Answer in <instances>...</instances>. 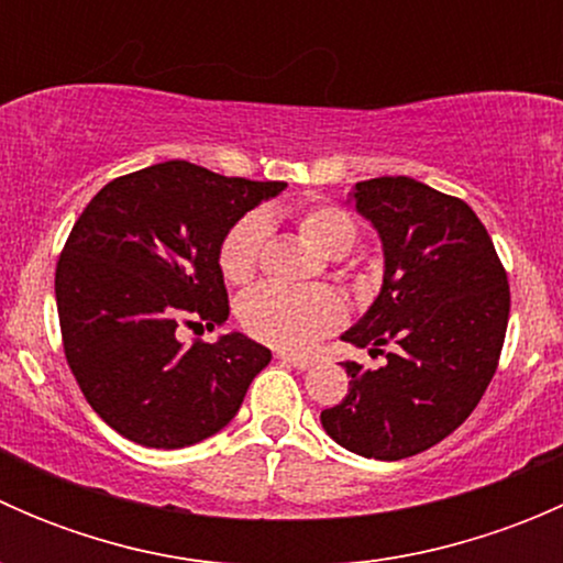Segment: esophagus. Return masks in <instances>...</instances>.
Returning a JSON list of instances; mask_svg holds the SVG:
<instances>
[{"label": "esophagus", "mask_w": 563, "mask_h": 563, "mask_svg": "<svg viewBox=\"0 0 563 563\" xmlns=\"http://www.w3.org/2000/svg\"><path fill=\"white\" fill-rule=\"evenodd\" d=\"M277 360H280L283 365H288V367H297V371H308V367H313V360H308V356L277 354Z\"/></svg>", "instance_id": "34e87169"}]
</instances>
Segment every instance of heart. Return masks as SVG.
I'll use <instances>...</instances> for the list:
<instances>
[{"label": "heart", "mask_w": 563, "mask_h": 563, "mask_svg": "<svg viewBox=\"0 0 563 563\" xmlns=\"http://www.w3.org/2000/svg\"><path fill=\"white\" fill-rule=\"evenodd\" d=\"M299 231L321 255L338 258L354 247L356 225L343 209L310 207L299 218ZM266 240V218L253 212L225 234L220 247V269L231 283L253 275ZM242 327L261 343L283 351H310L321 338L345 321V302L332 288H286L258 286L240 299Z\"/></svg>", "instance_id": "heart-1"}]
</instances>
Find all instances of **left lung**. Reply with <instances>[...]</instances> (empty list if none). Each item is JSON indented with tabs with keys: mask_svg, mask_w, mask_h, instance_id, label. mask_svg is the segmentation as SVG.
Here are the masks:
<instances>
[{
	"mask_svg": "<svg viewBox=\"0 0 563 563\" xmlns=\"http://www.w3.org/2000/svg\"><path fill=\"white\" fill-rule=\"evenodd\" d=\"M349 203L382 240L384 283L340 340L391 351L378 371L343 362L349 395L321 424L354 455L402 460L446 439L485 395L507 334V272L474 209L424 181H356Z\"/></svg>",
	"mask_w": 563,
	"mask_h": 563,
	"instance_id": "8db88e82",
	"label": "left lung"
}]
</instances>
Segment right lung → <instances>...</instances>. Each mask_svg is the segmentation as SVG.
I'll return each instance as SVG.
<instances>
[{"instance_id": "right-lung-1", "label": "right lung", "mask_w": 563, "mask_h": 563, "mask_svg": "<svg viewBox=\"0 0 563 563\" xmlns=\"http://www.w3.org/2000/svg\"><path fill=\"white\" fill-rule=\"evenodd\" d=\"M283 190L168 161L108 181L87 203L56 264V310L67 365L108 428L181 450L236 417L272 351L242 332L185 345L176 329L223 327L225 234Z\"/></svg>"}]
</instances>
